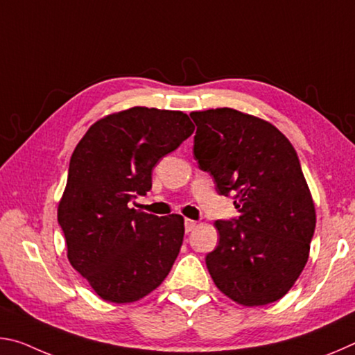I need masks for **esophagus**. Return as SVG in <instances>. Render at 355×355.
Wrapping results in <instances>:
<instances>
[{
    "label": "esophagus",
    "mask_w": 355,
    "mask_h": 355,
    "mask_svg": "<svg viewBox=\"0 0 355 355\" xmlns=\"http://www.w3.org/2000/svg\"><path fill=\"white\" fill-rule=\"evenodd\" d=\"M196 227H197V222L196 220H192V219H186L184 220V230H186V233L192 232Z\"/></svg>",
    "instance_id": "34e87169"
}]
</instances>
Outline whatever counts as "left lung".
I'll use <instances>...</instances> for the list:
<instances>
[{
	"mask_svg": "<svg viewBox=\"0 0 355 355\" xmlns=\"http://www.w3.org/2000/svg\"><path fill=\"white\" fill-rule=\"evenodd\" d=\"M189 116L194 158L239 213L214 222L219 244L205 258L208 272L245 307L275 302L302 272L316 225L296 150L272 123L232 107Z\"/></svg>",
	"mask_w": 355,
	"mask_h": 355,
	"instance_id": "1",
	"label": "left lung"
}]
</instances>
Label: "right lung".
Instances as JSON below:
<instances>
[{
  "label": "right lung",
  "instance_id": "right-lung-1",
  "mask_svg": "<svg viewBox=\"0 0 355 355\" xmlns=\"http://www.w3.org/2000/svg\"><path fill=\"white\" fill-rule=\"evenodd\" d=\"M194 133L182 111L135 106L95 122L70 158L58 207L71 266L98 296L130 304L167 277L183 244L184 219L137 211L155 164Z\"/></svg>",
  "mask_w": 355,
  "mask_h": 355
}]
</instances>
